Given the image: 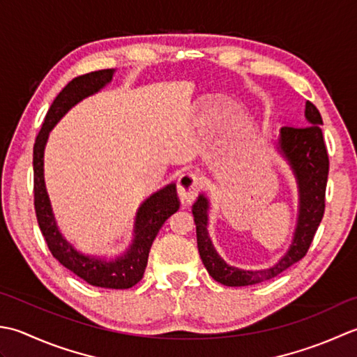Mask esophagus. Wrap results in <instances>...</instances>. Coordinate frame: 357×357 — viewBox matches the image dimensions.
I'll return each instance as SVG.
<instances>
[{
    "label": "esophagus",
    "instance_id": "1",
    "mask_svg": "<svg viewBox=\"0 0 357 357\" xmlns=\"http://www.w3.org/2000/svg\"><path fill=\"white\" fill-rule=\"evenodd\" d=\"M200 189V177L195 172H183L177 180V194L183 205H189L197 197Z\"/></svg>",
    "mask_w": 357,
    "mask_h": 357
}]
</instances>
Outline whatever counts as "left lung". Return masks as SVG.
Instances as JSON below:
<instances>
[{
    "instance_id": "left-lung-1",
    "label": "left lung",
    "mask_w": 357,
    "mask_h": 357,
    "mask_svg": "<svg viewBox=\"0 0 357 357\" xmlns=\"http://www.w3.org/2000/svg\"><path fill=\"white\" fill-rule=\"evenodd\" d=\"M305 119H307V125L283 126L280 129L279 151L294 172L297 189H299V215H297L293 242L278 264L257 271L229 266L217 254L208 236V199L200 194L197 202L192 205L195 231H197V248L202 261L211 278L220 282L222 285L246 287L270 280L299 261L308 252L324 217L330 160L321 128V112L311 101H307L305 105Z\"/></svg>"
}]
</instances>
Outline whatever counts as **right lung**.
<instances>
[{"mask_svg": "<svg viewBox=\"0 0 357 357\" xmlns=\"http://www.w3.org/2000/svg\"><path fill=\"white\" fill-rule=\"evenodd\" d=\"M114 69L89 72L72 79L49 107L45 123L33 144V203L36 220L52 256L89 285L126 289L142 280L148 265L149 250L160 228L180 206L176 183H171L144 200L137 211L134 240L126 252L112 260L87 256L77 251L56 227L45 185V146L49 132L78 101L92 96L112 82Z\"/></svg>", "mask_w": 357, "mask_h": 357, "instance_id": "obj_1", "label": "right lung"}]
</instances>
